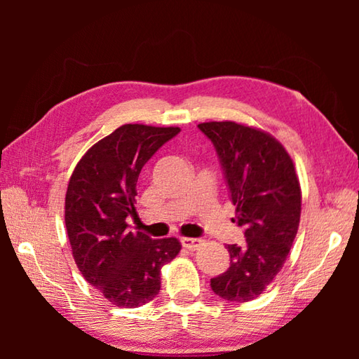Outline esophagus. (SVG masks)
<instances>
[{"label":"esophagus","mask_w":359,"mask_h":359,"mask_svg":"<svg viewBox=\"0 0 359 359\" xmlns=\"http://www.w3.org/2000/svg\"><path fill=\"white\" fill-rule=\"evenodd\" d=\"M180 242H182V245L188 248V250H196V248L201 245L203 241L196 239V238H182Z\"/></svg>","instance_id":"1"}]
</instances>
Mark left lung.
Instances as JSON below:
<instances>
[{
	"label": "left lung",
	"instance_id": "8db88e82",
	"mask_svg": "<svg viewBox=\"0 0 359 359\" xmlns=\"http://www.w3.org/2000/svg\"><path fill=\"white\" fill-rule=\"evenodd\" d=\"M198 128L220 158L236 220L245 244L226 245L229 267L210 278L214 293L231 302L257 299L280 272L301 218V187L283 145L252 126L208 121Z\"/></svg>",
	"mask_w": 359,
	"mask_h": 359
}]
</instances>
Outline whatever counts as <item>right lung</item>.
Instances as JSON below:
<instances>
[{
	"label": "right lung",
	"instance_id": "right-lung-1",
	"mask_svg": "<svg viewBox=\"0 0 359 359\" xmlns=\"http://www.w3.org/2000/svg\"><path fill=\"white\" fill-rule=\"evenodd\" d=\"M177 126L121 125L87 150L72 172L65 199V223L79 271L109 302L135 309L161 288V267L180 252L175 238L151 239L131 231L137 217V177Z\"/></svg>",
	"mask_w": 359,
	"mask_h": 359
}]
</instances>
